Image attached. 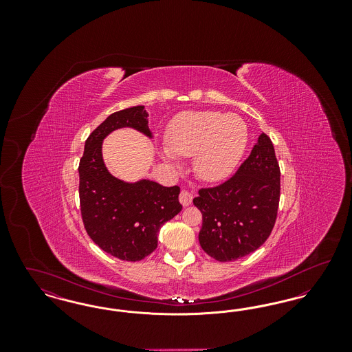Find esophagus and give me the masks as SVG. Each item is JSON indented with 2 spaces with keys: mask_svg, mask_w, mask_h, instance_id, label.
Here are the masks:
<instances>
[{
  "mask_svg": "<svg viewBox=\"0 0 352 352\" xmlns=\"http://www.w3.org/2000/svg\"><path fill=\"white\" fill-rule=\"evenodd\" d=\"M179 201L182 203V206H190L192 201V194L188 190H182L179 194Z\"/></svg>",
  "mask_w": 352,
  "mask_h": 352,
  "instance_id": "esophagus-1",
  "label": "esophagus"
}]
</instances>
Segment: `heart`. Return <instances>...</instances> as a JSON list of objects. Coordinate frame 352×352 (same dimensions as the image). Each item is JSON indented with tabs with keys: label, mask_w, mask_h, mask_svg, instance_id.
I'll return each instance as SVG.
<instances>
[{
	"label": "heart",
	"mask_w": 352,
	"mask_h": 352,
	"mask_svg": "<svg viewBox=\"0 0 352 352\" xmlns=\"http://www.w3.org/2000/svg\"><path fill=\"white\" fill-rule=\"evenodd\" d=\"M161 157L175 164L177 157H194L197 175L208 182L228 177L244 155L248 128L243 118L214 111L184 112L173 118L165 133Z\"/></svg>",
	"instance_id": "obj_1"
}]
</instances>
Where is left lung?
<instances>
[{
    "label": "left lung",
    "mask_w": 352,
    "mask_h": 352,
    "mask_svg": "<svg viewBox=\"0 0 352 352\" xmlns=\"http://www.w3.org/2000/svg\"><path fill=\"white\" fill-rule=\"evenodd\" d=\"M280 175L273 144L261 133L231 178L215 187H203L194 198L203 218L201 250L227 263L260 248L277 218Z\"/></svg>",
    "instance_id": "1"
}]
</instances>
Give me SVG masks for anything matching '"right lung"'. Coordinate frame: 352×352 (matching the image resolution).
Instances as JSON below:
<instances>
[{
  "mask_svg": "<svg viewBox=\"0 0 352 352\" xmlns=\"http://www.w3.org/2000/svg\"><path fill=\"white\" fill-rule=\"evenodd\" d=\"M125 126L151 137L144 105L112 113L87 138L79 164L80 211L87 234L102 251L120 260L140 261L157 248L161 227L181 212V190L149 179L126 184L107 170L102 140Z\"/></svg>",
  "mask_w": 352,
  "mask_h": 352,
  "instance_id": "add662e5",
  "label": "right lung"
}]
</instances>
